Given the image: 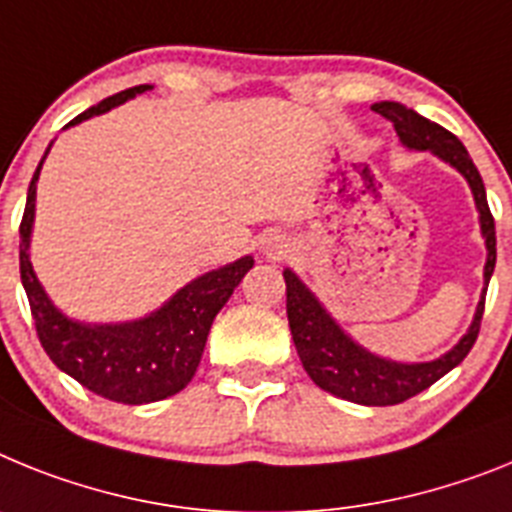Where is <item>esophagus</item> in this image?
I'll return each mask as SVG.
<instances>
[{
    "instance_id": "1",
    "label": "esophagus",
    "mask_w": 512,
    "mask_h": 512,
    "mask_svg": "<svg viewBox=\"0 0 512 512\" xmlns=\"http://www.w3.org/2000/svg\"><path fill=\"white\" fill-rule=\"evenodd\" d=\"M262 252H265V255H270V257L283 255V252H286V244H283L281 237H270V239H265V242H262Z\"/></svg>"
}]
</instances>
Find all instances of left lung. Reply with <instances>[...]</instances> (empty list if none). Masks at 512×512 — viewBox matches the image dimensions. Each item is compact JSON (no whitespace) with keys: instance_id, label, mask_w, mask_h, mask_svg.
I'll list each match as a JSON object with an SVG mask.
<instances>
[{"instance_id":"obj_1","label":"left lung","mask_w":512,"mask_h":512,"mask_svg":"<svg viewBox=\"0 0 512 512\" xmlns=\"http://www.w3.org/2000/svg\"><path fill=\"white\" fill-rule=\"evenodd\" d=\"M371 110L394 123V131L407 149L433 151L435 157L456 167L466 177L474 203H477L484 244H487V262H484V286H487L492 273H495L497 260L495 219H492L490 206H487L484 182L474 162H471L469 151L451 131L422 118L415 110L404 108L399 102H376V105H371ZM283 278H286L288 327H291L293 345L299 350L304 371L309 373L311 381L319 389L330 391L340 399H348V402L366 404V407H389V404L404 402V399L415 397L438 379H443L451 368L459 366L469 355L471 345L477 342L484 314V293H487V288H484L469 330L448 353L425 363H397L381 358V355H373L371 350L358 345L330 317V311L319 304L317 296L301 283V278L293 270H283Z\"/></svg>"}]
</instances>
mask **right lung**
I'll return each instance as SVG.
<instances>
[{"instance_id":"1","label":"right lung","mask_w":512,"mask_h":512,"mask_svg":"<svg viewBox=\"0 0 512 512\" xmlns=\"http://www.w3.org/2000/svg\"><path fill=\"white\" fill-rule=\"evenodd\" d=\"M146 90H151L149 84L118 92L108 100L97 102L95 108L84 110L69 126H77L92 115L108 113L110 108L123 105ZM48 151L51 146L46 154ZM43 159L30 180L28 203L20 224V278L28 293L43 350L71 379H77L79 384L110 402L149 404L172 397L195 376L213 319L229 301L247 270L255 265V260L250 255L239 257L224 268L195 278L144 319L121 324H87L69 319L48 299L30 262L35 182L41 175Z\"/></svg>"}]
</instances>
